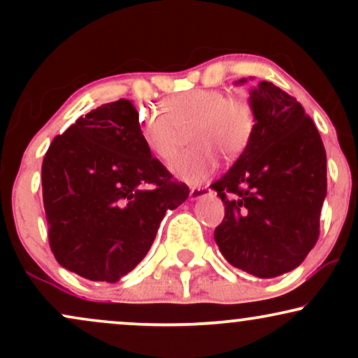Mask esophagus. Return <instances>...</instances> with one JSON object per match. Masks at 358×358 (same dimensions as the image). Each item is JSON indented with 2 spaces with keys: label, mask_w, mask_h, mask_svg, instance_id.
I'll list each match as a JSON object with an SVG mask.
<instances>
[{
  "label": "esophagus",
  "mask_w": 358,
  "mask_h": 358,
  "mask_svg": "<svg viewBox=\"0 0 358 358\" xmlns=\"http://www.w3.org/2000/svg\"><path fill=\"white\" fill-rule=\"evenodd\" d=\"M208 192H210V188H207V187H193L190 190V196H192V200H199V199H202V196L208 195Z\"/></svg>",
  "instance_id": "34e87169"
}]
</instances>
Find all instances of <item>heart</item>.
I'll return each mask as SVG.
<instances>
[{
  "mask_svg": "<svg viewBox=\"0 0 358 358\" xmlns=\"http://www.w3.org/2000/svg\"><path fill=\"white\" fill-rule=\"evenodd\" d=\"M163 110L143 109L138 114L139 136L151 155L170 162L188 133L192 148L171 163V171L196 183L219 166V153L237 159L248 150L256 131V113L249 101L229 97L220 89H190L163 101Z\"/></svg>",
  "mask_w": 358,
  "mask_h": 358,
  "instance_id": "1",
  "label": "heart"
}]
</instances>
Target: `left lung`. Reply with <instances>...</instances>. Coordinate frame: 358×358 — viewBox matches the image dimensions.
I'll return each instance as SVG.
<instances>
[{
  "label": "left lung",
  "instance_id": "left-lung-1",
  "mask_svg": "<svg viewBox=\"0 0 358 358\" xmlns=\"http://www.w3.org/2000/svg\"><path fill=\"white\" fill-rule=\"evenodd\" d=\"M250 106L252 141L212 183L225 207L213 237L234 268L274 278L298 268L318 241L327 153L303 106L273 82H259Z\"/></svg>",
  "mask_w": 358,
  "mask_h": 358
}]
</instances>
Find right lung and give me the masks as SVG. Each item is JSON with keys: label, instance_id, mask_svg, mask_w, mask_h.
I'll list each match as a JSON object with an SVG mask.
<instances>
[{"label": "right lung", "instance_id": "right-lung-1", "mask_svg": "<svg viewBox=\"0 0 358 358\" xmlns=\"http://www.w3.org/2000/svg\"><path fill=\"white\" fill-rule=\"evenodd\" d=\"M48 244L62 268L116 282L153 244L188 187L143 145L138 110L119 99L53 138L42 165Z\"/></svg>", "mask_w": 358, "mask_h": 358}]
</instances>
